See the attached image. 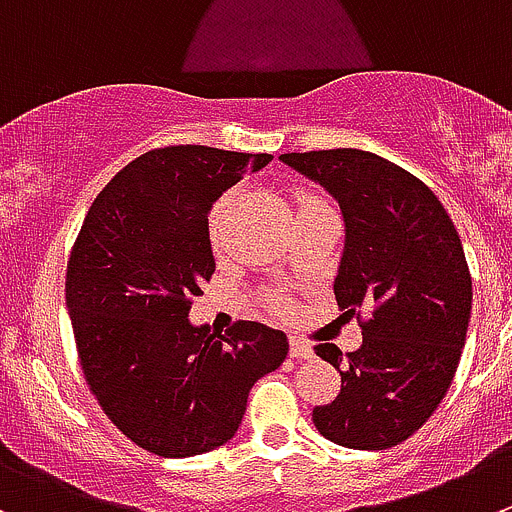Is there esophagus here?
I'll use <instances>...</instances> for the list:
<instances>
[{
    "label": "esophagus",
    "mask_w": 512,
    "mask_h": 512,
    "mask_svg": "<svg viewBox=\"0 0 512 512\" xmlns=\"http://www.w3.org/2000/svg\"><path fill=\"white\" fill-rule=\"evenodd\" d=\"M289 344H291V357H294V359H311V357H314V347H311L309 342H304V339L291 337Z\"/></svg>",
    "instance_id": "obj_1"
}]
</instances>
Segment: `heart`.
Segmentation results:
<instances>
[{"mask_svg":"<svg viewBox=\"0 0 512 512\" xmlns=\"http://www.w3.org/2000/svg\"><path fill=\"white\" fill-rule=\"evenodd\" d=\"M231 203H233V193H226V196H221L216 203H213L211 213H208V238H211L213 246H218V243H221L223 228H226L228 211H231ZM316 203H321L319 198L309 196V193H301V196H299V211H301V208L316 206ZM274 306H276V309H284V301L274 299Z\"/></svg>","mask_w":512,"mask_h":512,"instance_id":"1","label":"heart"}]
</instances>
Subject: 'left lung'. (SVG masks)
<instances>
[{"label": "left lung", "instance_id": "left-lung-1", "mask_svg": "<svg viewBox=\"0 0 512 512\" xmlns=\"http://www.w3.org/2000/svg\"><path fill=\"white\" fill-rule=\"evenodd\" d=\"M281 160L337 198L347 233L334 296L344 314L369 311L357 352L314 347L339 369L342 392L311 420L342 447L387 450L430 420L455 377L472 309L460 236L435 193L379 155L337 148Z\"/></svg>", "mask_w": 512, "mask_h": 512}]
</instances>
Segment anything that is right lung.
Listing matches in <instances>:
<instances>
[{
  "label": "right lung",
  "instance_id": "add662e5",
  "mask_svg": "<svg viewBox=\"0 0 512 512\" xmlns=\"http://www.w3.org/2000/svg\"><path fill=\"white\" fill-rule=\"evenodd\" d=\"M274 155L206 145L150 150L92 201L67 261V311L90 392L113 425L160 457H193L236 435L248 392L289 354L286 334L188 321L216 271L208 211Z\"/></svg>",
  "mask_w": 512,
  "mask_h": 512
}]
</instances>
